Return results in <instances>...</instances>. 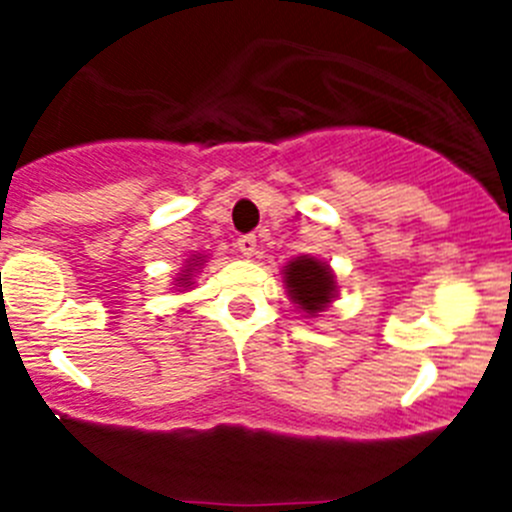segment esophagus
Returning a JSON list of instances; mask_svg holds the SVG:
<instances>
[{
	"mask_svg": "<svg viewBox=\"0 0 512 512\" xmlns=\"http://www.w3.org/2000/svg\"><path fill=\"white\" fill-rule=\"evenodd\" d=\"M235 248H238L243 256H253V253H256V235H253V233L241 235V238L235 241Z\"/></svg>",
	"mask_w": 512,
	"mask_h": 512,
	"instance_id": "obj_1",
	"label": "esophagus"
}]
</instances>
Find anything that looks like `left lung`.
<instances>
[{"mask_svg":"<svg viewBox=\"0 0 512 512\" xmlns=\"http://www.w3.org/2000/svg\"><path fill=\"white\" fill-rule=\"evenodd\" d=\"M284 284L289 297L300 305L302 312L315 315L323 312L336 297V279L328 264L312 259V256H297L284 266Z\"/></svg>","mask_w":512,"mask_h":512,"instance_id":"obj_1","label":"left lung"}]
</instances>
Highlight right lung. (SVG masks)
Returning <instances> with one entry per match:
<instances>
[{
  "instance_id": "right-lung-1",
  "label": "right lung",
  "mask_w": 512,
  "mask_h": 512,
  "mask_svg": "<svg viewBox=\"0 0 512 512\" xmlns=\"http://www.w3.org/2000/svg\"><path fill=\"white\" fill-rule=\"evenodd\" d=\"M192 261H194V264H189V269H192V266H200V264H197V261H202V256H197V259H192ZM189 269H184V274L179 279H176V282L187 284V287H189Z\"/></svg>"
}]
</instances>
